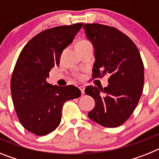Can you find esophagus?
Listing matches in <instances>:
<instances>
[{"instance_id": "34e87169", "label": "esophagus", "mask_w": 159, "mask_h": 159, "mask_svg": "<svg viewBox=\"0 0 159 159\" xmlns=\"http://www.w3.org/2000/svg\"><path fill=\"white\" fill-rule=\"evenodd\" d=\"M79 88H80V90L81 91V93L84 95V89H85V88H84V86H80Z\"/></svg>"}]
</instances>
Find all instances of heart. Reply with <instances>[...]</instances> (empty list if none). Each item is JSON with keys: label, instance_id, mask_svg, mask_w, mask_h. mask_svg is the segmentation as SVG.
Segmentation results:
<instances>
[{"label": "heart", "instance_id": "1", "mask_svg": "<svg viewBox=\"0 0 159 159\" xmlns=\"http://www.w3.org/2000/svg\"><path fill=\"white\" fill-rule=\"evenodd\" d=\"M89 43V42L87 41V40H82V41L80 42V43H79L78 44H82V43Z\"/></svg>", "mask_w": 159, "mask_h": 159}]
</instances>
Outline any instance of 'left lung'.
I'll use <instances>...</instances> for the list:
<instances>
[{
  "instance_id": "8db88e82",
  "label": "left lung",
  "mask_w": 159,
  "mask_h": 159,
  "mask_svg": "<svg viewBox=\"0 0 159 159\" xmlns=\"http://www.w3.org/2000/svg\"><path fill=\"white\" fill-rule=\"evenodd\" d=\"M84 29L95 50L92 76L110 75L106 88L85 89L95 102L88 116L101 126L117 127L131 116L141 97L144 84L141 56L134 42L116 28L86 24Z\"/></svg>"
}]
</instances>
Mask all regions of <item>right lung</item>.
<instances>
[{
	"mask_svg": "<svg viewBox=\"0 0 159 159\" xmlns=\"http://www.w3.org/2000/svg\"><path fill=\"white\" fill-rule=\"evenodd\" d=\"M82 26L77 23L43 31L20 53L11 79L12 102L20 123L36 135H46L56 130L64 102L80 96L76 87L53 86L46 80L50 70L60 64L63 51Z\"/></svg>",
	"mask_w": 159,
	"mask_h": 159,
	"instance_id": "add662e5",
	"label": "right lung"
}]
</instances>
